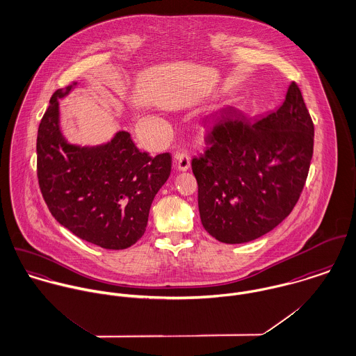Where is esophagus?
I'll return each instance as SVG.
<instances>
[{
    "label": "esophagus",
    "instance_id": "1",
    "mask_svg": "<svg viewBox=\"0 0 356 356\" xmlns=\"http://www.w3.org/2000/svg\"><path fill=\"white\" fill-rule=\"evenodd\" d=\"M175 162H176L179 170L186 172V170H188L190 166H191V157H190L186 152H181V153H177V154L175 156Z\"/></svg>",
    "mask_w": 356,
    "mask_h": 356
}]
</instances>
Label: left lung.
<instances>
[{"label": "left lung", "instance_id": "8db88e82", "mask_svg": "<svg viewBox=\"0 0 356 356\" xmlns=\"http://www.w3.org/2000/svg\"><path fill=\"white\" fill-rule=\"evenodd\" d=\"M213 121L204 154L193 159L200 221L221 243H248L296 204L313 159L314 124L295 81L276 111L248 120L228 106Z\"/></svg>", "mask_w": 356, "mask_h": 356}]
</instances>
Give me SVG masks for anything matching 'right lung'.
Instances as JSON below:
<instances>
[{
    "label": "right lung",
    "mask_w": 356,
    "mask_h": 356,
    "mask_svg": "<svg viewBox=\"0 0 356 356\" xmlns=\"http://www.w3.org/2000/svg\"><path fill=\"white\" fill-rule=\"evenodd\" d=\"M76 86L57 90L40 121V191L51 216L74 235L106 250H124L143 236L172 157L139 152L127 131L95 146L71 143L61 129L58 99Z\"/></svg>",
    "instance_id": "obj_1"
}]
</instances>
